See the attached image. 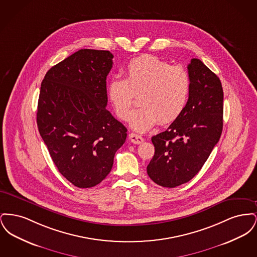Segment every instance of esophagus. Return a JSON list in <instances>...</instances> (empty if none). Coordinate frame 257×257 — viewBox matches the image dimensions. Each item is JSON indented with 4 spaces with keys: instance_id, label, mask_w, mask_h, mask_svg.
I'll return each instance as SVG.
<instances>
[{
    "instance_id": "1",
    "label": "esophagus",
    "mask_w": 257,
    "mask_h": 257,
    "mask_svg": "<svg viewBox=\"0 0 257 257\" xmlns=\"http://www.w3.org/2000/svg\"><path fill=\"white\" fill-rule=\"evenodd\" d=\"M129 140L131 143H133L135 145H140L142 143H144V138L140 135L134 134V133H131L129 134Z\"/></svg>"
}]
</instances>
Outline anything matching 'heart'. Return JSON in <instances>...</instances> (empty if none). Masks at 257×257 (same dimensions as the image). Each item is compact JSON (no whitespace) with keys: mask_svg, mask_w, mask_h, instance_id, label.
Wrapping results in <instances>:
<instances>
[{"mask_svg":"<svg viewBox=\"0 0 257 257\" xmlns=\"http://www.w3.org/2000/svg\"><path fill=\"white\" fill-rule=\"evenodd\" d=\"M125 79H111L107 93L116 114L127 120L136 95L142 106L130 116V125L146 132L157 121L173 122L182 113L191 91V78L180 65H171L154 56H143L128 62Z\"/></svg>","mask_w":257,"mask_h":257,"instance_id":"1","label":"heart"}]
</instances>
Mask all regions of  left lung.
<instances>
[{
  "instance_id": "obj_1",
  "label": "left lung",
  "mask_w": 257,
  "mask_h": 257,
  "mask_svg": "<svg viewBox=\"0 0 257 257\" xmlns=\"http://www.w3.org/2000/svg\"><path fill=\"white\" fill-rule=\"evenodd\" d=\"M191 91L182 113L151 141L148 176L162 187L190 181L208 159L222 131L223 91L219 77L198 59L188 64Z\"/></svg>"
}]
</instances>
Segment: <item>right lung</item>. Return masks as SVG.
I'll return each instance as SVG.
<instances>
[{"label": "right lung", "mask_w": 257, "mask_h": 257, "mask_svg": "<svg viewBox=\"0 0 257 257\" xmlns=\"http://www.w3.org/2000/svg\"><path fill=\"white\" fill-rule=\"evenodd\" d=\"M112 54L81 49L45 75L40 87L39 134L61 174L78 188L102 182L122 147L127 129L106 109Z\"/></svg>", "instance_id": "obj_1"}]
</instances>
